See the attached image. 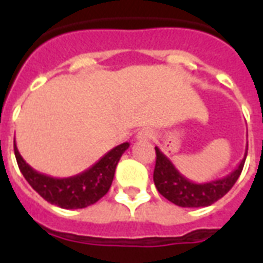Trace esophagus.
Listing matches in <instances>:
<instances>
[{
  "mask_svg": "<svg viewBox=\"0 0 263 263\" xmlns=\"http://www.w3.org/2000/svg\"><path fill=\"white\" fill-rule=\"evenodd\" d=\"M153 138V131L150 128H143L138 132L136 135V139L138 140H150Z\"/></svg>",
  "mask_w": 263,
  "mask_h": 263,
  "instance_id": "1",
  "label": "esophagus"
}]
</instances>
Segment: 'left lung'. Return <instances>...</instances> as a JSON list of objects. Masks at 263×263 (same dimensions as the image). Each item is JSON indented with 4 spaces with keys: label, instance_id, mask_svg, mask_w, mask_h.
<instances>
[{
    "label": "left lung",
    "instance_id": "1",
    "mask_svg": "<svg viewBox=\"0 0 263 263\" xmlns=\"http://www.w3.org/2000/svg\"><path fill=\"white\" fill-rule=\"evenodd\" d=\"M247 150L249 146L246 147L245 157L241 158L240 164L225 177L206 181V183H194L181 175L172 164V161L160 148L156 147L157 160L154 176H153L154 184L161 195L180 208L210 206L221 199L233 187V184L236 183L245 166Z\"/></svg>",
    "mask_w": 263,
    "mask_h": 263
}]
</instances>
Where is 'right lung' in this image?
<instances>
[{"mask_svg":"<svg viewBox=\"0 0 263 263\" xmlns=\"http://www.w3.org/2000/svg\"><path fill=\"white\" fill-rule=\"evenodd\" d=\"M129 143H121L107 152L91 168L71 177H51L32 169L23 160L14 143L18 169L31 187L49 203L63 209H83L102 198L111 185L116 166Z\"/></svg>","mask_w":263,"mask_h":263,"instance_id":"right-lung-1","label":"right lung"}]
</instances>
